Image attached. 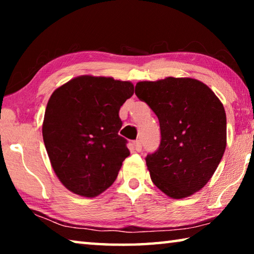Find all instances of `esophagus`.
Wrapping results in <instances>:
<instances>
[{"instance_id":"esophagus-1","label":"esophagus","mask_w":254,"mask_h":254,"mask_svg":"<svg viewBox=\"0 0 254 254\" xmlns=\"http://www.w3.org/2000/svg\"><path fill=\"white\" fill-rule=\"evenodd\" d=\"M133 148H134V150L137 152L141 151V150H142V144H141V141H139V140L134 141V142H133Z\"/></svg>"}]
</instances>
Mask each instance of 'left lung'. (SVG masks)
Masks as SVG:
<instances>
[{"mask_svg":"<svg viewBox=\"0 0 254 254\" xmlns=\"http://www.w3.org/2000/svg\"><path fill=\"white\" fill-rule=\"evenodd\" d=\"M135 95L160 123V145L145 158L152 183L175 199L198 191L212 178L226 148L221 101L207 85L188 77L139 81Z\"/></svg>","mask_w":254,"mask_h":254,"instance_id":"left-lung-1","label":"left lung"}]
</instances>
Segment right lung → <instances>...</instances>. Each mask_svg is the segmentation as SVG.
Listing matches in <instances>:
<instances>
[{
	"instance_id": "right-lung-1",
	"label": "right lung",
	"mask_w": 254,
	"mask_h": 254,
	"mask_svg": "<svg viewBox=\"0 0 254 254\" xmlns=\"http://www.w3.org/2000/svg\"><path fill=\"white\" fill-rule=\"evenodd\" d=\"M130 81L84 75L60 86L46 107L42 136L51 166L68 190L96 197L115 182L130 151L119 135V111Z\"/></svg>"
}]
</instances>
